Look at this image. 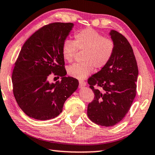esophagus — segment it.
Segmentation results:
<instances>
[{
  "label": "esophagus",
  "mask_w": 155,
  "mask_h": 155,
  "mask_svg": "<svg viewBox=\"0 0 155 155\" xmlns=\"http://www.w3.org/2000/svg\"><path fill=\"white\" fill-rule=\"evenodd\" d=\"M79 85L81 87H84L86 85V82L85 81H79Z\"/></svg>",
  "instance_id": "esophagus-1"
}]
</instances>
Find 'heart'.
Listing matches in <instances>:
<instances>
[{
	"mask_svg": "<svg viewBox=\"0 0 155 155\" xmlns=\"http://www.w3.org/2000/svg\"><path fill=\"white\" fill-rule=\"evenodd\" d=\"M74 41L65 40L62 45V54L66 61L71 63L77 51H84L83 62L68 68V74L78 79H84L95 68L97 70L107 65L115 51L114 41L106 38L95 30L88 28L76 32Z\"/></svg>",
	"mask_w": 155,
	"mask_h": 155,
	"instance_id": "1",
	"label": "heart"
}]
</instances>
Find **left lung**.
<instances>
[{
    "instance_id": "8db88e82",
    "label": "left lung",
    "mask_w": 155,
    "mask_h": 155,
    "mask_svg": "<svg viewBox=\"0 0 155 155\" xmlns=\"http://www.w3.org/2000/svg\"><path fill=\"white\" fill-rule=\"evenodd\" d=\"M115 42L113 57L107 66L87 79L94 92L87 115L94 123L110 127L120 122L137 94L138 70L132 47L121 33H110Z\"/></svg>"
}]
</instances>
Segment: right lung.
Returning <instances> with one entry per match:
<instances>
[{"instance_id": "add662e5", "label": "right lung", "mask_w": 155, "mask_h": 155, "mask_svg": "<svg viewBox=\"0 0 155 155\" xmlns=\"http://www.w3.org/2000/svg\"><path fill=\"white\" fill-rule=\"evenodd\" d=\"M74 26L55 22L45 25L24 44L15 61L12 81L18 105L28 116L47 120L57 117L64 101L77 89V78L65 77L62 45ZM53 73L62 77L51 84Z\"/></svg>"}]
</instances>
